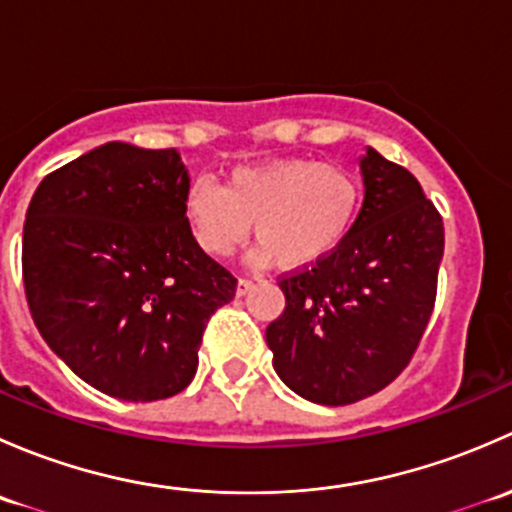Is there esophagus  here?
Instances as JSON below:
<instances>
[{"instance_id": "34e87169", "label": "esophagus", "mask_w": 512, "mask_h": 512, "mask_svg": "<svg viewBox=\"0 0 512 512\" xmlns=\"http://www.w3.org/2000/svg\"><path fill=\"white\" fill-rule=\"evenodd\" d=\"M252 289H255V282L252 280H247V277H240V280H237V297H245Z\"/></svg>"}]
</instances>
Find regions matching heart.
Returning <instances> with one entry per match:
<instances>
[{
    "mask_svg": "<svg viewBox=\"0 0 512 512\" xmlns=\"http://www.w3.org/2000/svg\"><path fill=\"white\" fill-rule=\"evenodd\" d=\"M364 183L344 165L317 158H277L230 170L220 188L210 178L188 185L183 215L190 235L210 257H227L260 240L252 260L285 270L312 267L332 255L356 225Z\"/></svg>",
    "mask_w": 512,
    "mask_h": 512,
    "instance_id": "1",
    "label": "heart"
}]
</instances>
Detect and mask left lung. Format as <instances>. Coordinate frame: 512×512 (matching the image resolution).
I'll return each mask as SVG.
<instances>
[{"instance_id": "obj_1", "label": "left lung", "mask_w": 512, "mask_h": 512, "mask_svg": "<svg viewBox=\"0 0 512 512\" xmlns=\"http://www.w3.org/2000/svg\"><path fill=\"white\" fill-rule=\"evenodd\" d=\"M364 203L347 240L282 277L267 327L277 376L302 399L347 406L389 386L414 356L436 302L443 220L414 175L366 148Z\"/></svg>"}]
</instances>
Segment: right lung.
<instances>
[{
  "mask_svg": "<svg viewBox=\"0 0 512 512\" xmlns=\"http://www.w3.org/2000/svg\"><path fill=\"white\" fill-rule=\"evenodd\" d=\"M175 148L111 141L46 175L27 210L29 312L79 379L121 401L180 394L215 309L237 280L205 255L183 215Z\"/></svg>",
  "mask_w": 512,
  "mask_h": 512,
  "instance_id": "1",
  "label": "right lung"
}]
</instances>
